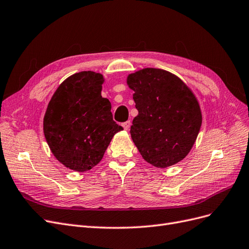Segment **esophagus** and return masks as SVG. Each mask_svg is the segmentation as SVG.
I'll list each match as a JSON object with an SVG mask.
<instances>
[{
    "label": "esophagus",
    "instance_id": "obj_1",
    "mask_svg": "<svg viewBox=\"0 0 249 249\" xmlns=\"http://www.w3.org/2000/svg\"><path fill=\"white\" fill-rule=\"evenodd\" d=\"M130 125H131V122L130 121H126V122H124L123 124H122V126H123V128L125 130H128L130 128Z\"/></svg>",
    "mask_w": 249,
    "mask_h": 249
}]
</instances>
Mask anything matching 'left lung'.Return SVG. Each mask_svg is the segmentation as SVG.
I'll use <instances>...</instances> for the list:
<instances>
[{"label":"left lung","mask_w":249,"mask_h":249,"mask_svg":"<svg viewBox=\"0 0 249 249\" xmlns=\"http://www.w3.org/2000/svg\"><path fill=\"white\" fill-rule=\"evenodd\" d=\"M139 110L130 128L142 158L166 168L181 161L200 131L202 115L197 98L179 78L161 69L148 68L127 78Z\"/></svg>","instance_id":"obj_1"}]
</instances>
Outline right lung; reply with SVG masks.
<instances>
[{"label":"right lung","mask_w":249,"mask_h":249,"mask_svg":"<svg viewBox=\"0 0 249 249\" xmlns=\"http://www.w3.org/2000/svg\"><path fill=\"white\" fill-rule=\"evenodd\" d=\"M103 83L98 72H77L61 83L46 110L45 139L55 158L71 170L94 167L123 130L113 120L109 100L101 96Z\"/></svg>","instance_id":"1"}]
</instances>
